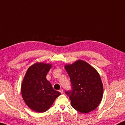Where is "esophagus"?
<instances>
[{
  "mask_svg": "<svg viewBox=\"0 0 125 125\" xmlns=\"http://www.w3.org/2000/svg\"><path fill=\"white\" fill-rule=\"evenodd\" d=\"M60 91L61 94H63V90H62V89H61V90H60V91Z\"/></svg>",
  "mask_w": 125,
  "mask_h": 125,
  "instance_id": "1",
  "label": "esophagus"
}]
</instances>
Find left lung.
Returning <instances> with one entry per match:
<instances>
[{
	"mask_svg": "<svg viewBox=\"0 0 125 125\" xmlns=\"http://www.w3.org/2000/svg\"><path fill=\"white\" fill-rule=\"evenodd\" d=\"M65 69L72 86V90L65 93L69 97L72 107L84 114L94 110L101 103L103 94V86L98 73L82 60L65 65Z\"/></svg>",
	"mask_w": 125,
	"mask_h": 125,
	"instance_id": "8db88e82",
	"label": "left lung"
}]
</instances>
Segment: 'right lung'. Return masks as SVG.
Returning <instances> with one entry per match:
<instances>
[{"label": "right lung", "instance_id": "add662e5", "mask_svg": "<svg viewBox=\"0 0 125 125\" xmlns=\"http://www.w3.org/2000/svg\"><path fill=\"white\" fill-rule=\"evenodd\" d=\"M51 67V64L36 63L28 69L23 79L22 97L27 105L35 112H46L61 94L53 89L46 78Z\"/></svg>", "mask_w": 125, "mask_h": 125}]
</instances>
